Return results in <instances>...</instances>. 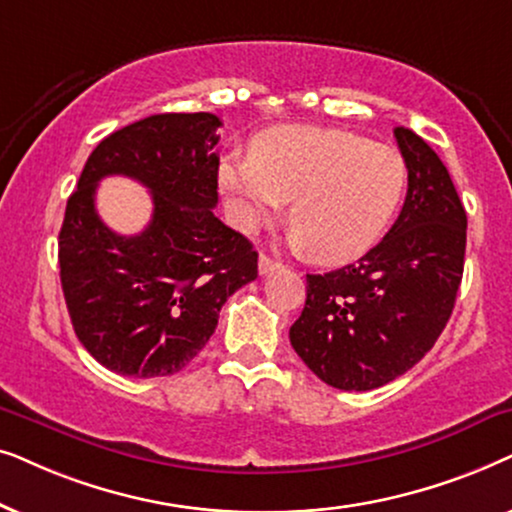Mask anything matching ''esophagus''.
<instances>
[{
    "label": "esophagus",
    "mask_w": 512,
    "mask_h": 512,
    "mask_svg": "<svg viewBox=\"0 0 512 512\" xmlns=\"http://www.w3.org/2000/svg\"><path fill=\"white\" fill-rule=\"evenodd\" d=\"M278 267H281V262H276L274 257H269V255H260V274H262V276L271 274V271L278 269Z\"/></svg>",
    "instance_id": "1"
}]
</instances>
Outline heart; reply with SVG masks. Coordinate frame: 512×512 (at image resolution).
<instances>
[{"mask_svg": "<svg viewBox=\"0 0 512 512\" xmlns=\"http://www.w3.org/2000/svg\"><path fill=\"white\" fill-rule=\"evenodd\" d=\"M220 187L243 231L290 201L288 241L313 260L344 264L372 250L407 192L400 149L337 128L285 126L262 135L250 156H227Z\"/></svg>", "mask_w": 512, "mask_h": 512, "instance_id": "1", "label": "heart"}]
</instances>
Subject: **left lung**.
<instances>
[{
	"instance_id": "left-lung-1",
	"label": "left lung",
	"mask_w": 512,
	"mask_h": 512,
	"mask_svg": "<svg viewBox=\"0 0 512 512\" xmlns=\"http://www.w3.org/2000/svg\"><path fill=\"white\" fill-rule=\"evenodd\" d=\"M407 196L381 243L358 262L306 274L290 344L306 367L342 391H372L419 363L452 316L466 255V210L440 156L395 126Z\"/></svg>"
}]
</instances>
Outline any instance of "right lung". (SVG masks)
<instances>
[{"label": "right lung", "mask_w": 512, "mask_h": 512, "mask_svg": "<svg viewBox=\"0 0 512 512\" xmlns=\"http://www.w3.org/2000/svg\"><path fill=\"white\" fill-rule=\"evenodd\" d=\"M215 114H154L93 149L58 236L60 283L72 327L107 370L168 377L210 337L224 302L257 278V252L217 220ZM126 174L153 192V220L121 237L99 220L94 189Z\"/></svg>", "instance_id": "add662e5"}]
</instances>
